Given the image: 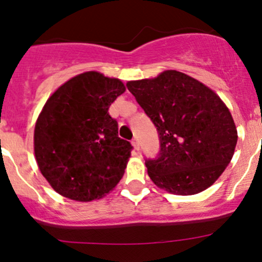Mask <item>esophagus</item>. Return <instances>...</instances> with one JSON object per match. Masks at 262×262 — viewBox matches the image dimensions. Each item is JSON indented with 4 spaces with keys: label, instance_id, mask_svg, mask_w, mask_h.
Segmentation results:
<instances>
[{
    "label": "esophagus",
    "instance_id": "obj_1",
    "mask_svg": "<svg viewBox=\"0 0 262 262\" xmlns=\"http://www.w3.org/2000/svg\"><path fill=\"white\" fill-rule=\"evenodd\" d=\"M132 144H133V146H134V149H135V150H139V148H140V145H139V140H138L137 138H134V139L132 140Z\"/></svg>",
    "mask_w": 262,
    "mask_h": 262
}]
</instances>
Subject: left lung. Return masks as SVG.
<instances>
[{"label":"left lung","instance_id":"1","mask_svg":"<svg viewBox=\"0 0 262 262\" xmlns=\"http://www.w3.org/2000/svg\"><path fill=\"white\" fill-rule=\"evenodd\" d=\"M127 89L159 134V154L145 159L151 181L180 196L196 194L217 181L237 140L233 117L218 95L175 70L129 81Z\"/></svg>","mask_w":262,"mask_h":262}]
</instances>
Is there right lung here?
I'll return each instance as SVG.
<instances>
[{
  "label": "right lung",
  "instance_id": "obj_1",
  "mask_svg": "<svg viewBox=\"0 0 262 262\" xmlns=\"http://www.w3.org/2000/svg\"><path fill=\"white\" fill-rule=\"evenodd\" d=\"M125 87L96 71L77 75L50 96L34 129L40 172L61 196L89 202L124 175L132 144L118 137L108 108Z\"/></svg>",
  "mask_w": 262,
  "mask_h": 262
}]
</instances>
